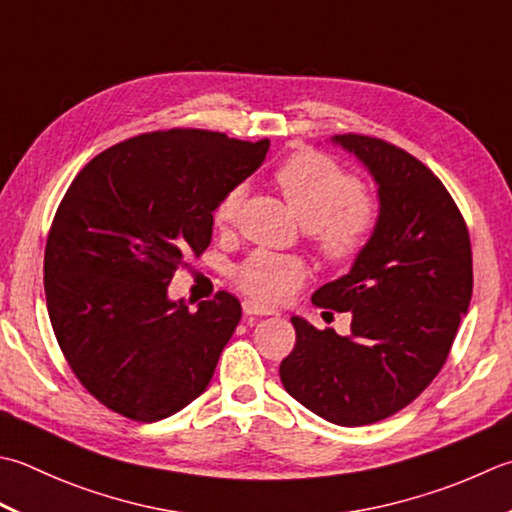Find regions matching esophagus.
<instances>
[{
  "label": "esophagus",
  "instance_id": "34e87169",
  "mask_svg": "<svg viewBox=\"0 0 512 512\" xmlns=\"http://www.w3.org/2000/svg\"><path fill=\"white\" fill-rule=\"evenodd\" d=\"M244 313L246 315H273V310H270L268 306L259 304V302H253V299H244Z\"/></svg>",
  "mask_w": 512,
  "mask_h": 512
}]
</instances>
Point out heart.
<instances>
[{
	"label": "heart",
	"instance_id": "1",
	"mask_svg": "<svg viewBox=\"0 0 512 512\" xmlns=\"http://www.w3.org/2000/svg\"><path fill=\"white\" fill-rule=\"evenodd\" d=\"M277 184L299 222L310 230L315 248L330 264H350L375 233L379 210L373 197L362 193L359 179L333 159L317 153H299L279 166ZM246 197L239 184L219 199L213 222L219 230L233 228ZM306 275L297 257L257 250L235 270L237 284L248 295L277 299L295 288Z\"/></svg>",
	"mask_w": 512,
	"mask_h": 512
}]
</instances>
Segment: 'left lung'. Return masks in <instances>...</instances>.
I'll return each mask as SVG.
<instances>
[{"label": "left lung", "mask_w": 512, "mask_h": 512, "mask_svg": "<svg viewBox=\"0 0 512 512\" xmlns=\"http://www.w3.org/2000/svg\"><path fill=\"white\" fill-rule=\"evenodd\" d=\"M330 142L373 177L379 217L348 273L313 295L350 310V335L290 317L297 342L279 377L326 422L366 426L408 406L442 370L473 295V253L453 197L419 159L375 137Z\"/></svg>", "instance_id": "1"}]
</instances>
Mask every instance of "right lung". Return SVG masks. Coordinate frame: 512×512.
<instances>
[{
	"instance_id": "right-lung-1",
	"label": "right lung",
	"mask_w": 512,
	"mask_h": 512,
	"mask_svg": "<svg viewBox=\"0 0 512 512\" xmlns=\"http://www.w3.org/2000/svg\"><path fill=\"white\" fill-rule=\"evenodd\" d=\"M268 148L197 128L148 133L90 159L66 190L44 255L48 317L79 382L115 413L157 422L206 390L242 304L222 290L190 313L168 284Z\"/></svg>"
}]
</instances>
